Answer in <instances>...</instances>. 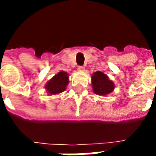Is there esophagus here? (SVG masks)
I'll return each mask as SVG.
<instances>
[{"mask_svg": "<svg viewBox=\"0 0 156 156\" xmlns=\"http://www.w3.org/2000/svg\"><path fill=\"white\" fill-rule=\"evenodd\" d=\"M85 68L83 67V66H78V71L79 72H83L84 71Z\"/></svg>", "mask_w": 156, "mask_h": 156, "instance_id": "1", "label": "esophagus"}]
</instances>
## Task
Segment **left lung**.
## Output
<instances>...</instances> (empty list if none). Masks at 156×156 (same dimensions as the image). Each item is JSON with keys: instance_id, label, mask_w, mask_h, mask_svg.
<instances>
[{"instance_id": "8db88e82", "label": "left lung", "mask_w": 156, "mask_h": 156, "mask_svg": "<svg viewBox=\"0 0 156 156\" xmlns=\"http://www.w3.org/2000/svg\"><path fill=\"white\" fill-rule=\"evenodd\" d=\"M92 87L96 94L107 95L114 91L115 83L102 72H95L92 75Z\"/></svg>"}]
</instances>
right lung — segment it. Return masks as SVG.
Here are the masks:
<instances>
[{
  "label": "right lung",
  "mask_w": 156,
  "mask_h": 156,
  "mask_svg": "<svg viewBox=\"0 0 156 156\" xmlns=\"http://www.w3.org/2000/svg\"><path fill=\"white\" fill-rule=\"evenodd\" d=\"M68 83L69 81H68V73L66 72L61 71L47 83L45 88L47 89L48 94L50 95L58 94L65 91Z\"/></svg>",
  "instance_id": "1"
}]
</instances>
